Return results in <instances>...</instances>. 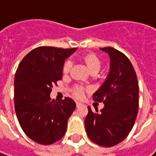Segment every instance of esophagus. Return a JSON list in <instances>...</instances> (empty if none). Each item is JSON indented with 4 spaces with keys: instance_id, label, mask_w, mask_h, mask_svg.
I'll return each instance as SVG.
<instances>
[{
    "instance_id": "1",
    "label": "esophagus",
    "mask_w": 156,
    "mask_h": 156,
    "mask_svg": "<svg viewBox=\"0 0 156 156\" xmlns=\"http://www.w3.org/2000/svg\"><path fill=\"white\" fill-rule=\"evenodd\" d=\"M81 105H82V104H81V103L76 102V106H77V108H79V107H80Z\"/></svg>"
}]
</instances>
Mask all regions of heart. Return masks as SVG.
Wrapping results in <instances>:
<instances>
[{
  "mask_svg": "<svg viewBox=\"0 0 156 156\" xmlns=\"http://www.w3.org/2000/svg\"><path fill=\"white\" fill-rule=\"evenodd\" d=\"M83 60L86 63L87 66L89 69V70L92 73H98L101 68V61L99 58V56L95 53H88L85 56H83ZM73 66V62L70 60H66L63 65V68L62 71L64 73H69L70 72L71 69ZM86 90H87V88L84 87L82 85H75L73 87L71 92L72 95L73 97L78 99V100H82L84 97V94H85Z\"/></svg>",
  "mask_w": 156,
  "mask_h": 156,
  "instance_id": "b5f03b06",
  "label": "heart"
}]
</instances>
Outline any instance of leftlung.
Listing matches in <instances>:
<instances>
[{"label":"left lung","instance_id":"8db88e82","mask_svg":"<svg viewBox=\"0 0 156 156\" xmlns=\"http://www.w3.org/2000/svg\"><path fill=\"white\" fill-rule=\"evenodd\" d=\"M111 59L110 72L93 100L104 104L93 112L88 107L85 127L88 137L97 145L111 147L121 143L133 128L138 112V83L129 58L113 48H101Z\"/></svg>","mask_w":156,"mask_h":156}]
</instances>
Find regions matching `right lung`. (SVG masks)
I'll return each instance as SVG.
<instances>
[{
	"instance_id": "add662e5",
	"label": "right lung",
	"mask_w": 156,
	"mask_h": 156,
	"mask_svg": "<svg viewBox=\"0 0 156 156\" xmlns=\"http://www.w3.org/2000/svg\"><path fill=\"white\" fill-rule=\"evenodd\" d=\"M76 49L38 47L24 56L16 70V115L24 133L35 143L50 145L66 133L75 102L67 97L52 100L50 93L62 78L65 60Z\"/></svg>"
}]
</instances>
